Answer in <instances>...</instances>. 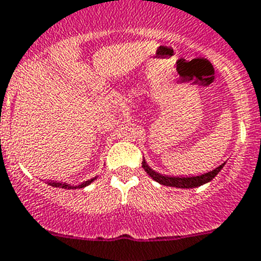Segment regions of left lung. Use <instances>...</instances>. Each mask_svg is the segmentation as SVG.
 Here are the masks:
<instances>
[{"instance_id":"obj_1","label":"left lung","mask_w":261,"mask_h":261,"mask_svg":"<svg viewBox=\"0 0 261 261\" xmlns=\"http://www.w3.org/2000/svg\"><path fill=\"white\" fill-rule=\"evenodd\" d=\"M225 164L226 162H224L223 164H220L219 167H216V168L212 169V171L207 172V173L198 174V176H168V174H162L159 173V172L154 171V169L146 163L145 158H143L142 160V168L145 169V172L149 174L152 180L159 182L160 185L172 186V188L178 189H193L210 182V181L214 180V178L216 177L217 173L223 169V167L225 166Z\"/></svg>"}]
</instances>
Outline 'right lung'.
<instances>
[{
  "label": "right lung",
  "instance_id": "1",
  "mask_svg": "<svg viewBox=\"0 0 261 261\" xmlns=\"http://www.w3.org/2000/svg\"><path fill=\"white\" fill-rule=\"evenodd\" d=\"M98 176H95V177L90 178V180H87V181H83L81 184H79V185H71V184L68 182H62V181H47V185L53 186V188H61V189H83L85 188V186L90 185V184L93 182L94 180H97Z\"/></svg>",
  "mask_w": 261,
  "mask_h": 261
}]
</instances>
